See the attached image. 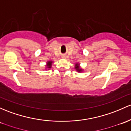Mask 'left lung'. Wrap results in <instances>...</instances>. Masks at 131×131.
Returning <instances> with one entry per match:
<instances>
[{
    "instance_id": "left-lung-1",
    "label": "left lung",
    "mask_w": 131,
    "mask_h": 131,
    "mask_svg": "<svg viewBox=\"0 0 131 131\" xmlns=\"http://www.w3.org/2000/svg\"><path fill=\"white\" fill-rule=\"evenodd\" d=\"M77 64V66H76V67H75V68L76 69H77V70H78V71H81V70H79V67H78V64Z\"/></svg>"
}]
</instances>
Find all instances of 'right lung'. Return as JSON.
I'll use <instances>...</instances> for the list:
<instances>
[{
	"instance_id": "1",
	"label": "right lung",
	"mask_w": 131,
	"mask_h": 131,
	"mask_svg": "<svg viewBox=\"0 0 131 131\" xmlns=\"http://www.w3.org/2000/svg\"><path fill=\"white\" fill-rule=\"evenodd\" d=\"M51 61H49V62H48V64H47V66H48V68H50V67H51Z\"/></svg>"
}]
</instances>
